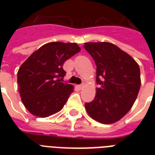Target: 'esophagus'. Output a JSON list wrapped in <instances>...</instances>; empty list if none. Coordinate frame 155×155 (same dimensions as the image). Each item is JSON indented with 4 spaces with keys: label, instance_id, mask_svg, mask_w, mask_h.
Returning <instances> with one entry per match:
<instances>
[{
    "label": "esophagus",
    "instance_id": "obj_1",
    "mask_svg": "<svg viewBox=\"0 0 155 155\" xmlns=\"http://www.w3.org/2000/svg\"><path fill=\"white\" fill-rule=\"evenodd\" d=\"M84 86H85L84 84H82L79 85V86H78V87H79V88H80V89H83V88H84Z\"/></svg>",
    "mask_w": 155,
    "mask_h": 155
}]
</instances>
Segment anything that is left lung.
<instances>
[{"mask_svg":"<svg viewBox=\"0 0 155 155\" xmlns=\"http://www.w3.org/2000/svg\"><path fill=\"white\" fill-rule=\"evenodd\" d=\"M84 47L97 65L94 100L85 103L88 115L102 124L120 120L132 108L141 87L137 62L110 42H86Z\"/></svg>","mask_w":155,"mask_h":155,"instance_id":"left-lung-1","label":"left lung"}]
</instances>
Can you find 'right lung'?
Masks as SVG:
<instances>
[{
    "label": "right lung",
    "instance_id": "right-lung-1",
    "mask_svg": "<svg viewBox=\"0 0 155 155\" xmlns=\"http://www.w3.org/2000/svg\"><path fill=\"white\" fill-rule=\"evenodd\" d=\"M80 51L76 43L49 42L35 51L19 68L18 91L29 112L47 117L63 108L74 91L71 84L60 82L66 60Z\"/></svg>",
    "mask_w": 155,
    "mask_h": 155
}]
</instances>
